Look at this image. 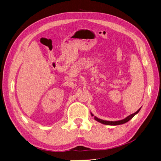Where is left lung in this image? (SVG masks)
<instances>
[{
  "label": "left lung",
  "instance_id": "left-lung-1",
  "mask_svg": "<svg viewBox=\"0 0 161 161\" xmlns=\"http://www.w3.org/2000/svg\"><path fill=\"white\" fill-rule=\"evenodd\" d=\"M140 108L136 111V112H135L134 114H131V115H130L129 116H128L127 118H125V119H122V120H119V121H105V120H102V119H99V118H96V117H95V120H97V121H99V122H100V123H101V124H105V125H120V124H125V123H126V122H128V121H130L131 118H133V117L136 114H138V112H139V111H140ZM91 115L92 116H93V115H92V114H91Z\"/></svg>",
  "mask_w": 161,
  "mask_h": 161
}]
</instances>
